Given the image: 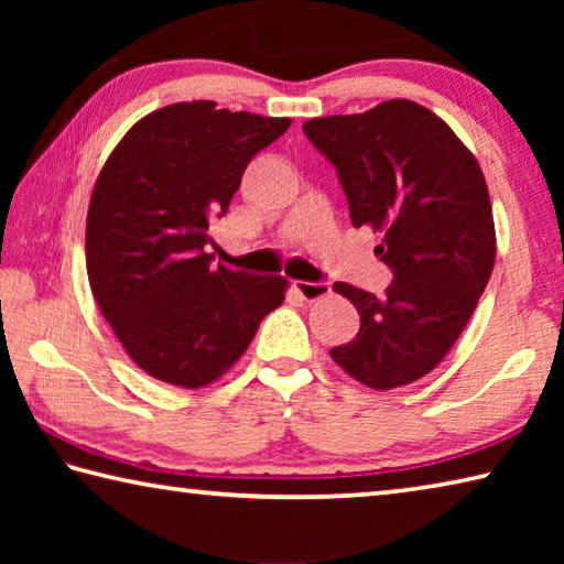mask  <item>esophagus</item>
<instances>
[{
  "instance_id": "esophagus-1",
  "label": "esophagus",
  "mask_w": 564,
  "mask_h": 564,
  "mask_svg": "<svg viewBox=\"0 0 564 564\" xmlns=\"http://www.w3.org/2000/svg\"><path fill=\"white\" fill-rule=\"evenodd\" d=\"M293 289H295V293L301 295L303 301H308V303H313V301H321V299H326V295L330 293V283H311V281H293Z\"/></svg>"
}]
</instances>
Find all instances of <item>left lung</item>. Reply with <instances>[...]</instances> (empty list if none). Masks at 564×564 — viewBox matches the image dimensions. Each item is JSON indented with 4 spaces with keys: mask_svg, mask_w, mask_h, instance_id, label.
I'll list each match as a JSON object with an SVG mask.
<instances>
[{
    "mask_svg": "<svg viewBox=\"0 0 564 564\" xmlns=\"http://www.w3.org/2000/svg\"><path fill=\"white\" fill-rule=\"evenodd\" d=\"M338 171L356 228L393 269L383 295L336 283L360 330L330 358L373 390L423 378L460 338L495 265V221L482 169L455 131L410 99L303 123Z\"/></svg>",
    "mask_w": 564,
    "mask_h": 564,
    "instance_id": "left-lung-1",
    "label": "left lung"
}]
</instances>
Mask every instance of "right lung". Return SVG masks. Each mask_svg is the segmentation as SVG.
I'll return each mask as SVG.
<instances>
[{
  "label": "right lung",
  "mask_w": 564,
  "mask_h": 564,
  "mask_svg": "<svg viewBox=\"0 0 564 564\" xmlns=\"http://www.w3.org/2000/svg\"><path fill=\"white\" fill-rule=\"evenodd\" d=\"M291 119L169 104L123 133L101 166L87 214L94 301L151 378L204 388L243 356L283 275L214 265L208 224L224 216L256 154Z\"/></svg>",
  "instance_id": "right-lung-1"
}]
</instances>
